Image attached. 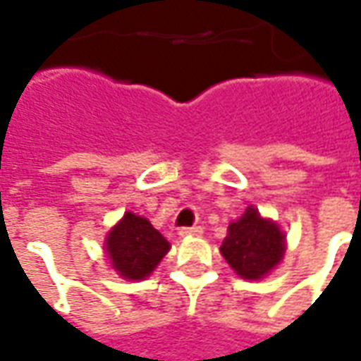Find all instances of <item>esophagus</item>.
I'll list each match as a JSON object with an SVG mask.
<instances>
[{"instance_id": "34e87169", "label": "esophagus", "mask_w": 361, "mask_h": 361, "mask_svg": "<svg viewBox=\"0 0 361 361\" xmlns=\"http://www.w3.org/2000/svg\"><path fill=\"white\" fill-rule=\"evenodd\" d=\"M203 234V228L201 226H188V228H181L180 235L183 238H189V235H201Z\"/></svg>"}]
</instances>
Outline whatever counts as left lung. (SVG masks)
Returning a JSON list of instances; mask_svg holds the SVG:
<instances>
[{"label":"left lung","instance_id":"8db88e82","mask_svg":"<svg viewBox=\"0 0 361 361\" xmlns=\"http://www.w3.org/2000/svg\"><path fill=\"white\" fill-rule=\"evenodd\" d=\"M220 253L242 279H263L284 255V235L276 224L247 207L242 219L228 226Z\"/></svg>","mask_w":361,"mask_h":361}]
</instances>
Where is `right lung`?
<instances>
[{"instance_id":"1","label":"right lung","mask_w":361,"mask_h":361,"mask_svg":"<svg viewBox=\"0 0 361 361\" xmlns=\"http://www.w3.org/2000/svg\"><path fill=\"white\" fill-rule=\"evenodd\" d=\"M170 250L164 235L152 228L149 220L127 212L106 240L111 267L129 280H141L154 271Z\"/></svg>"}]
</instances>
